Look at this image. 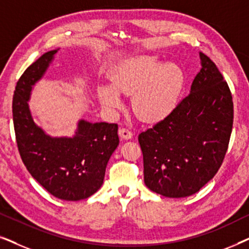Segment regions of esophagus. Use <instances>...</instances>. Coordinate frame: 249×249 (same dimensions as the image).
Here are the masks:
<instances>
[{"mask_svg": "<svg viewBox=\"0 0 249 249\" xmlns=\"http://www.w3.org/2000/svg\"><path fill=\"white\" fill-rule=\"evenodd\" d=\"M119 136L122 139H125V141H128V139H130L132 137V131L129 130L128 128H120L119 129Z\"/></svg>", "mask_w": 249, "mask_h": 249, "instance_id": "obj_1", "label": "esophagus"}]
</instances>
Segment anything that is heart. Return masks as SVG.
<instances>
[{"instance_id":"b5f03b06","label":"heart","mask_w":249,"mask_h":249,"mask_svg":"<svg viewBox=\"0 0 249 249\" xmlns=\"http://www.w3.org/2000/svg\"><path fill=\"white\" fill-rule=\"evenodd\" d=\"M185 73L176 63H164L154 55L124 61L111 74V86L98 88V97L107 107H118V93L134 95L137 115L148 122L160 121L171 113L181 93Z\"/></svg>"}]
</instances>
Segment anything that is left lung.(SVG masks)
Returning a JSON list of instances; mask_svg holds the SVG:
<instances>
[{"instance_id":"1","label":"left lung","mask_w":249,"mask_h":249,"mask_svg":"<svg viewBox=\"0 0 249 249\" xmlns=\"http://www.w3.org/2000/svg\"><path fill=\"white\" fill-rule=\"evenodd\" d=\"M199 56L202 69L190 93L138 136L145 185L171 198L193 195L216 175L232 131L230 88L215 63L205 54Z\"/></svg>"}]
</instances>
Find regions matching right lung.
Here are the masks:
<instances>
[{
  "label": "right lung",
  "mask_w": 249,
  "mask_h": 249,
  "mask_svg": "<svg viewBox=\"0 0 249 249\" xmlns=\"http://www.w3.org/2000/svg\"><path fill=\"white\" fill-rule=\"evenodd\" d=\"M56 52L43 54L19 78L12 100L13 125L20 156L33 178L57 198L80 200L103 183L108 160L119 145L118 124L80 120L72 138L50 137L37 127L27 102Z\"/></svg>",
  "instance_id": "1"
}]
</instances>
